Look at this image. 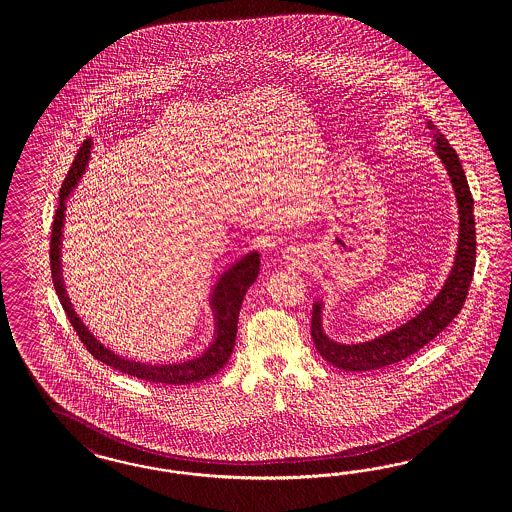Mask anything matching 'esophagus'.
<instances>
[{"instance_id": "34e87169", "label": "esophagus", "mask_w": 512, "mask_h": 512, "mask_svg": "<svg viewBox=\"0 0 512 512\" xmlns=\"http://www.w3.org/2000/svg\"><path fill=\"white\" fill-rule=\"evenodd\" d=\"M283 257H285L287 261H291V263H298V259H300L302 255H300V249L289 248L283 251Z\"/></svg>"}]
</instances>
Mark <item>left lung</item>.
<instances>
[{
  "label": "left lung",
  "instance_id": "left-lung-1",
  "mask_svg": "<svg viewBox=\"0 0 512 512\" xmlns=\"http://www.w3.org/2000/svg\"><path fill=\"white\" fill-rule=\"evenodd\" d=\"M434 131L435 152L441 157L445 169L449 172L450 182L456 193L458 212H460V238L454 268L441 293L434 302L419 313L409 323L388 332L381 338H375L357 345H341L328 340L321 326V304L313 306L311 313V340L319 355L332 366L345 372H372L402 362L403 358L415 355L426 343L439 336L452 319L464 308L465 298L475 272L477 257V233L473 216V197L467 186L460 157L450 146L445 135L439 133L434 124H428Z\"/></svg>",
  "mask_w": 512,
  "mask_h": 512
}]
</instances>
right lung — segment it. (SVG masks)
<instances>
[{
  "mask_svg": "<svg viewBox=\"0 0 512 512\" xmlns=\"http://www.w3.org/2000/svg\"><path fill=\"white\" fill-rule=\"evenodd\" d=\"M90 148L92 140H84L78 148L75 161L67 172L60 189V204L52 223V234H50V272H52V283L56 289V295L62 302L63 310L67 313V319L71 321L73 328L77 330L78 338L86 345L90 355L103 364L112 366L118 372L127 373L131 377H137L155 385H187V383H199L202 379L212 377L219 372L227 360L233 355L234 341H236V326H238V313L244 295L253 281L259 276V253L253 251L240 259L229 268L216 285L214 296H212V308L216 311V341L202 353L201 357L186 360L182 364H169V366H148L133 362L127 358H120L110 353L107 347H103L99 341L93 338L88 328L80 323L75 311L71 308V302L65 295L62 281V268H60V242H62L63 210H65V199L73 191L78 182L80 174L86 169V163L90 159Z\"/></svg>",
  "mask_w": 512,
  "mask_h": 512,
  "instance_id": "right-lung-1",
  "label": "right lung"
}]
</instances>
